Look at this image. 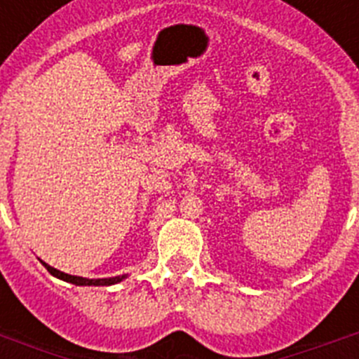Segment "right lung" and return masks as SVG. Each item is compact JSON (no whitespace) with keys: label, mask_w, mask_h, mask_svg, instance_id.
Returning a JSON list of instances; mask_svg holds the SVG:
<instances>
[{"label":"right lung","mask_w":359,"mask_h":359,"mask_svg":"<svg viewBox=\"0 0 359 359\" xmlns=\"http://www.w3.org/2000/svg\"><path fill=\"white\" fill-rule=\"evenodd\" d=\"M41 264L48 269L53 277L61 278V280L65 282H69V284H75V286H113V284L122 282L123 278H128V275H118V277H107V278H86V277H77V275H68L65 273V271H59V269L52 268V266L46 264L44 261H41Z\"/></svg>","instance_id":"1"}]
</instances>
